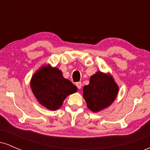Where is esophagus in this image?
<instances>
[{
  "label": "esophagus",
  "instance_id": "obj_1",
  "mask_svg": "<svg viewBox=\"0 0 150 150\" xmlns=\"http://www.w3.org/2000/svg\"><path fill=\"white\" fill-rule=\"evenodd\" d=\"M76 86H77V88H78L79 89H81V87H82V83H81V82H77V83H76Z\"/></svg>",
  "mask_w": 150,
  "mask_h": 150
}]
</instances>
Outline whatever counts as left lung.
Wrapping results in <instances>:
<instances>
[{"mask_svg": "<svg viewBox=\"0 0 150 150\" xmlns=\"http://www.w3.org/2000/svg\"><path fill=\"white\" fill-rule=\"evenodd\" d=\"M118 91L113 77L99 71L92 75L89 85L83 87V97L87 107L93 112H98L115 100Z\"/></svg>", "mask_w": 150, "mask_h": 150, "instance_id": "left-lung-1", "label": "left lung"}]
</instances>
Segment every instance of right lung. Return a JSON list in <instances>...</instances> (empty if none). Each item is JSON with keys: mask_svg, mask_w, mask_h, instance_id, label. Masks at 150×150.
I'll list each match as a JSON object with an SVG mask.
<instances>
[{"mask_svg": "<svg viewBox=\"0 0 150 150\" xmlns=\"http://www.w3.org/2000/svg\"><path fill=\"white\" fill-rule=\"evenodd\" d=\"M31 87L39 102L50 110H57L67 96L77 92V88L65 79L61 70L43 66L32 77Z\"/></svg>", "mask_w": 150, "mask_h": 150, "instance_id": "add662e5", "label": "right lung"}]
</instances>
